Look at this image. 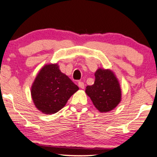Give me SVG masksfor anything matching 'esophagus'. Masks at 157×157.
Here are the masks:
<instances>
[{
	"label": "esophagus",
	"instance_id": "obj_1",
	"mask_svg": "<svg viewBox=\"0 0 157 157\" xmlns=\"http://www.w3.org/2000/svg\"><path fill=\"white\" fill-rule=\"evenodd\" d=\"M78 86H79V88H82V89H83L84 87H85V85H84L83 82H82V81H78Z\"/></svg>",
	"mask_w": 157,
	"mask_h": 157
}]
</instances>
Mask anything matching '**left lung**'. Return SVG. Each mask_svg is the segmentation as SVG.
I'll use <instances>...</instances> for the list:
<instances>
[{
    "label": "left lung",
    "instance_id": "1",
    "mask_svg": "<svg viewBox=\"0 0 157 157\" xmlns=\"http://www.w3.org/2000/svg\"><path fill=\"white\" fill-rule=\"evenodd\" d=\"M95 76V83L86 87V93L100 112H109L121 102V90L119 81L109 69H98Z\"/></svg>",
    "mask_w": 157,
    "mask_h": 157
}]
</instances>
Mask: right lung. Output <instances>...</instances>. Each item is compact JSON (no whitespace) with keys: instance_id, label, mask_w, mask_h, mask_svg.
<instances>
[{"instance_id":"add662e5","label":"right lung","mask_w":157,"mask_h":157,"mask_svg":"<svg viewBox=\"0 0 157 157\" xmlns=\"http://www.w3.org/2000/svg\"><path fill=\"white\" fill-rule=\"evenodd\" d=\"M78 87L59 70L57 64L45 65L38 72L31 89L36 107L45 114L63 108Z\"/></svg>"}]
</instances>
